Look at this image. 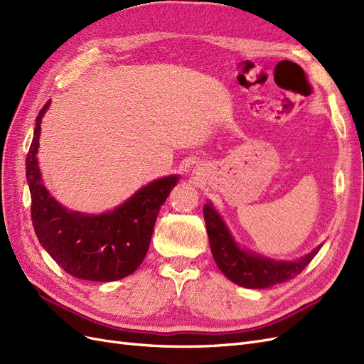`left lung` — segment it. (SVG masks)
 Masks as SVG:
<instances>
[{
	"instance_id": "obj_1",
	"label": "left lung",
	"mask_w": 364,
	"mask_h": 364,
	"mask_svg": "<svg viewBox=\"0 0 364 364\" xmlns=\"http://www.w3.org/2000/svg\"><path fill=\"white\" fill-rule=\"evenodd\" d=\"M203 217L209 246H211L217 267L222 270L226 278L238 284L240 287L267 289L290 281L297 277L321 250V246H318L297 261L267 259L241 250L211 203H205Z\"/></svg>"
}]
</instances>
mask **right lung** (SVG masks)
<instances>
[{"mask_svg": "<svg viewBox=\"0 0 364 364\" xmlns=\"http://www.w3.org/2000/svg\"><path fill=\"white\" fill-rule=\"evenodd\" d=\"M50 102L36 118L35 136L26 159L31 194V222L42 247L71 277L109 282L134 273L146 258L159 209L178 176L142 186L114 211L86 215L68 211L46 190L38 167L41 121Z\"/></svg>", "mask_w": 364, "mask_h": 364, "instance_id": "right-lung-1", "label": "right lung"}]
</instances>
